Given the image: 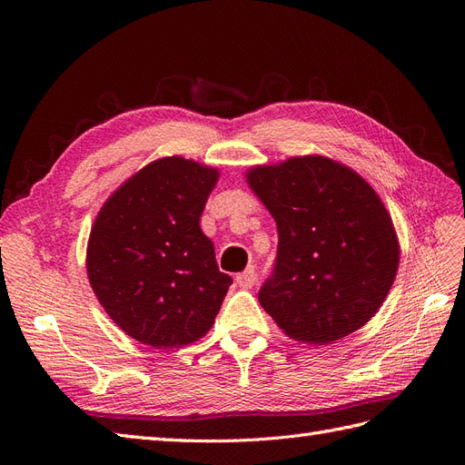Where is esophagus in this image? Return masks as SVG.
Listing matches in <instances>:
<instances>
[{
    "label": "esophagus",
    "mask_w": 465,
    "mask_h": 465,
    "mask_svg": "<svg viewBox=\"0 0 465 465\" xmlns=\"http://www.w3.org/2000/svg\"><path fill=\"white\" fill-rule=\"evenodd\" d=\"M236 283H238V287H242V289L254 287V283H256V270H254V267H246L242 273H238Z\"/></svg>",
    "instance_id": "obj_1"
}]
</instances>
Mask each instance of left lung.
Here are the masks:
<instances>
[{
	"instance_id": "obj_1",
	"label": "left lung",
	"mask_w": 465,
	"mask_h": 465,
	"mask_svg": "<svg viewBox=\"0 0 465 465\" xmlns=\"http://www.w3.org/2000/svg\"><path fill=\"white\" fill-rule=\"evenodd\" d=\"M248 184L277 223L272 275L258 301L297 341L328 345L362 328L400 263L396 231L376 192L326 157L256 166Z\"/></svg>"
}]
</instances>
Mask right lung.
<instances>
[{"label": "right lung", "instance_id": "1", "mask_svg": "<svg viewBox=\"0 0 465 465\" xmlns=\"http://www.w3.org/2000/svg\"><path fill=\"white\" fill-rule=\"evenodd\" d=\"M219 173L159 159L120 186L98 213L87 248L91 287L108 316L154 349L198 341L232 279L219 272L200 217Z\"/></svg>", "mask_w": 465, "mask_h": 465}]
</instances>
